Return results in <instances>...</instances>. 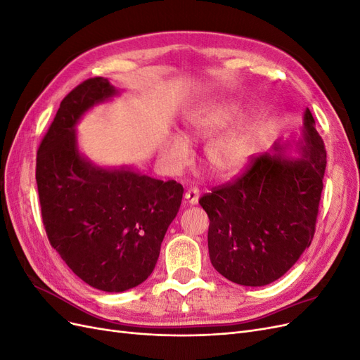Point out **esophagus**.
I'll use <instances>...</instances> for the list:
<instances>
[{
    "label": "esophagus",
    "mask_w": 360,
    "mask_h": 360,
    "mask_svg": "<svg viewBox=\"0 0 360 360\" xmlns=\"http://www.w3.org/2000/svg\"><path fill=\"white\" fill-rule=\"evenodd\" d=\"M184 198H186V202L189 204H197L200 200V189L198 188H191L184 193Z\"/></svg>",
    "instance_id": "obj_1"
}]
</instances>
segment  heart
<instances>
[{"instance_id":"obj_1","label":"heart","mask_w":360,"mask_h":360,"mask_svg":"<svg viewBox=\"0 0 360 360\" xmlns=\"http://www.w3.org/2000/svg\"><path fill=\"white\" fill-rule=\"evenodd\" d=\"M236 115V108L231 105H217L195 115L191 120L193 136L209 139L230 126ZM254 147V134L248 127H238L221 138H217L205 148L207 167L217 176H230L245 167ZM169 155L174 163L181 165L189 156L188 141L176 136L171 141Z\"/></svg>"}]
</instances>
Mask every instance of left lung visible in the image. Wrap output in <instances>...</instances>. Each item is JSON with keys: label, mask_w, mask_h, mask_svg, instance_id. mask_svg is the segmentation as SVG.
<instances>
[{"label": "left lung", "mask_w": 360, "mask_h": 360, "mask_svg": "<svg viewBox=\"0 0 360 360\" xmlns=\"http://www.w3.org/2000/svg\"><path fill=\"white\" fill-rule=\"evenodd\" d=\"M314 123L307 110L303 158L250 156L238 176L200 198L210 219V261L231 282L267 285L311 245L326 169V150Z\"/></svg>", "instance_id": "obj_1"}]
</instances>
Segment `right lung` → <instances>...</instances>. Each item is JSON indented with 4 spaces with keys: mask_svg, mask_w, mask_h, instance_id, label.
Here are the masks:
<instances>
[{
    "mask_svg": "<svg viewBox=\"0 0 360 360\" xmlns=\"http://www.w3.org/2000/svg\"><path fill=\"white\" fill-rule=\"evenodd\" d=\"M112 94L108 79L96 76L64 97L39 146L36 181L51 246L86 284L118 292L151 275L183 186L130 169H101L81 158L73 127Z\"/></svg>",
    "mask_w": 360,
    "mask_h": 360,
    "instance_id": "1",
    "label": "right lung"
}]
</instances>
